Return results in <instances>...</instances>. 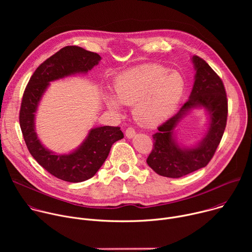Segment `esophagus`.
<instances>
[{"label": "esophagus", "instance_id": "34e87169", "mask_svg": "<svg viewBox=\"0 0 252 252\" xmlns=\"http://www.w3.org/2000/svg\"><path fill=\"white\" fill-rule=\"evenodd\" d=\"M135 135V130L132 127H128L126 129V136L127 138H132Z\"/></svg>", "mask_w": 252, "mask_h": 252}]
</instances>
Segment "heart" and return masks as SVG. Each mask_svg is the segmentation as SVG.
Returning a JSON list of instances; mask_svg holds the SVG:
<instances>
[{
    "mask_svg": "<svg viewBox=\"0 0 252 252\" xmlns=\"http://www.w3.org/2000/svg\"><path fill=\"white\" fill-rule=\"evenodd\" d=\"M186 91L184 77L163 65L143 64L124 71L114 84L115 94L107 92L104 101L111 111L120 112L122 103L133 105L139 124L157 126L177 109Z\"/></svg>",
    "mask_w": 252,
    "mask_h": 252,
    "instance_id": "obj_1",
    "label": "heart"
}]
</instances>
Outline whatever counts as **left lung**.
Wrapping results in <instances>:
<instances>
[{
  "mask_svg": "<svg viewBox=\"0 0 252 252\" xmlns=\"http://www.w3.org/2000/svg\"><path fill=\"white\" fill-rule=\"evenodd\" d=\"M194 83L187 102L173 117L158 127L154 149L147 162L158 174L178 178L204 167L212 158L223 135L227 120V98L220 78L197 56L191 58ZM203 108L209 123L205 135L194 146L177 141L175 128L191 110Z\"/></svg>",
  "mask_w": 252,
  "mask_h": 252,
  "instance_id": "obj_1",
  "label": "left lung"
}]
</instances>
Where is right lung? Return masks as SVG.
Listing matches in <instances>:
<instances>
[{"label": "right lung", "mask_w": 252, "mask_h": 252, "mask_svg": "<svg viewBox=\"0 0 252 252\" xmlns=\"http://www.w3.org/2000/svg\"><path fill=\"white\" fill-rule=\"evenodd\" d=\"M101 58L78 46H67L45 61L33 73L25 90L20 111V126L32 158L54 176L68 183H82L93 177L103 164L113 143L124 137L119 126L91 128L81 145L68 154L47 149L35 132V115L52 82L85 75Z\"/></svg>", "instance_id": "add662e5"}]
</instances>
